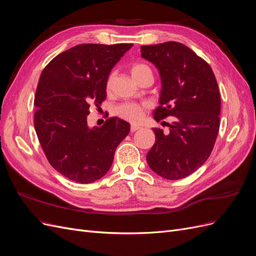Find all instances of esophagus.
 I'll return each mask as SVG.
<instances>
[{
	"instance_id": "obj_1",
	"label": "esophagus",
	"mask_w": 256,
	"mask_h": 256,
	"mask_svg": "<svg viewBox=\"0 0 256 256\" xmlns=\"http://www.w3.org/2000/svg\"><path fill=\"white\" fill-rule=\"evenodd\" d=\"M140 128H141V127L138 126V125H131V127H130V131H131V132H134V131L138 130Z\"/></svg>"
}]
</instances>
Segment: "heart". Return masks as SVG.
I'll use <instances>...</instances> for the list:
<instances>
[{
    "mask_svg": "<svg viewBox=\"0 0 256 256\" xmlns=\"http://www.w3.org/2000/svg\"><path fill=\"white\" fill-rule=\"evenodd\" d=\"M130 72H131V76H132L136 81L145 74H148V72L152 74V69L143 63H134L131 65ZM112 82H113V74H111L106 79V86L108 90L111 88ZM115 114L118 115V118L128 120L130 122H138L143 116V108L134 102H124L118 106H116Z\"/></svg>",
    "mask_w": 256,
    "mask_h": 256,
    "instance_id": "obj_1",
    "label": "heart"
}]
</instances>
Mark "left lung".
Masks as SVG:
<instances>
[{
  "label": "left lung",
  "instance_id": "obj_1",
  "mask_svg": "<svg viewBox=\"0 0 256 256\" xmlns=\"http://www.w3.org/2000/svg\"><path fill=\"white\" fill-rule=\"evenodd\" d=\"M142 58L158 68L160 106L157 122L173 116L170 132L154 128L156 142L146 160L154 173L176 180L196 172L210 156L220 127L221 98L212 67L176 42L142 46Z\"/></svg>",
  "mask_w": 256,
  "mask_h": 256
}]
</instances>
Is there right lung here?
<instances>
[{
	"mask_svg": "<svg viewBox=\"0 0 256 256\" xmlns=\"http://www.w3.org/2000/svg\"><path fill=\"white\" fill-rule=\"evenodd\" d=\"M132 44H83L60 53L44 67L34 98V127L49 164L76 182L90 184L109 171L130 125L108 118L88 128L92 106L106 98L111 69Z\"/></svg>",
	"mask_w": 256,
	"mask_h": 256,
	"instance_id": "add662e5",
	"label": "right lung"
}]
</instances>
